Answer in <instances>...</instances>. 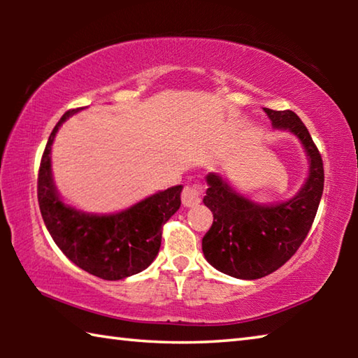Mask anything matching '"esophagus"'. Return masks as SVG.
I'll return each mask as SVG.
<instances>
[{
	"label": "esophagus",
	"instance_id": "34e87169",
	"mask_svg": "<svg viewBox=\"0 0 358 358\" xmlns=\"http://www.w3.org/2000/svg\"><path fill=\"white\" fill-rule=\"evenodd\" d=\"M202 185H187L181 192V202H183L185 207H196L202 201Z\"/></svg>",
	"mask_w": 358,
	"mask_h": 358
}]
</instances>
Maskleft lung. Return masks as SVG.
Instances as JSON below:
<instances>
[{
	"mask_svg": "<svg viewBox=\"0 0 358 358\" xmlns=\"http://www.w3.org/2000/svg\"><path fill=\"white\" fill-rule=\"evenodd\" d=\"M273 128L300 138L310 157V177L294 199L262 207L235 192L221 175H207L203 203L213 224L202 238L205 259L229 276L259 280L273 273L294 256L316 217L324 191V162L303 121L292 110L264 108Z\"/></svg>",
	"mask_w": 358,
	"mask_h": 358,
	"instance_id": "left-lung-1",
	"label": "left lung"
}]
</instances>
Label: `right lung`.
<instances>
[{"instance_id":"obj_1","label":"right lung","mask_w":358,"mask_h":358,"mask_svg":"<svg viewBox=\"0 0 358 358\" xmlns=\"http://www.w3.org/2000/svg\"><path fill=\"white\" fill-rule=\"evenodd\" d=\"M53 128L42 155L38 175V202L42 220L53 241L82 270L107 281L141 273L153 262L161 248L162 226L180 208L183 186L157 192L115 215H87L59 201L52 180L50 151L53 138L66 118Z\"/></svg>"}]
</instances>
